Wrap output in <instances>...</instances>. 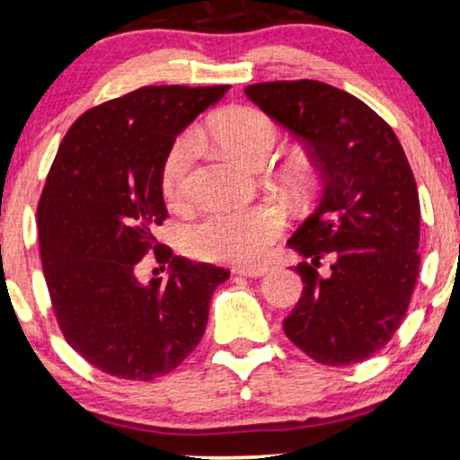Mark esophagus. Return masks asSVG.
Returning a JSON list of instances; mask_svg holds the SVG:
<instances>
[{"label": "esophagus", "instance_id": "esophagus-1", "mask_svg": "<svg viewBox=\"0 0 460 460\" xmlns=\"http://www.w3.org/2000/svg\"><path fill=\"white\" fill-rule=\"evenodd\" d=\"M269 270V266H239V269H234V273L243 277H262Z\"/></svg>", "mask_w": 460, "mask_h": 460}]
</instances>
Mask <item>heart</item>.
Returning <instances> with one entry per match:
<instances>
[{
    "label": "heart",
    "instance_id": "b5f03b06",
    "mask_svg": "<svg viewBox=\"0 0 460 460\" xmlns=\"http://www.w3.org/2000/svg\"><path fill=\"white\" fill-rule=\"evenodd\" d=\"M207 136L228 155L247 166H260L275 151L279 128L266 112L252 106H236L211 119ZM196 157V138L191 134L170 146L162 164L164 198L181 207L190 196V170ZM311 179V166L296 160L283 168V181L303 187ZM286 228V213L279 204L262 202L249 208H219L191 221L183 230V247L191 256L219 262L256 264Z\"/></svg>",
    "mask_w": 460,
    "mask_h": 460
}]
</instances>
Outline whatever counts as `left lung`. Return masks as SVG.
<instances>
[{
  "mask_svg": "<svg viewBox=\"0 0 460 460\" xmlns=\"http://www.w3.org/2000/svg\"><path fill=\"white\" fill-rule=\"evenodd\" d=\"M247 98L305 143L322 198L288 245L303 296L288 339L331 367L371 358L399 331L420 269V200L393 128L348 92L320 81L249 84ZM332 273H316L321 260Z\"/></svg>",
  "mask_w": 460,
  "mask_h": 460,
  "instance_id": "left-lung-1",
  "label": "left lung"
}]
</instances>
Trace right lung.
I'll return each mask as SVG.
<instances>
[{
    "label": "right lung",
    "mask_w": 460,
    "mask_h": 460,
    "mask_svg": "<svg viewBox=\"0 0 460 460\" xmlns=\"http://www.w3.org/2000/svg\"><path fill=\"white\" fill-rule=\"evenodd\" d=\"M230 84H153L83 112L61 140L38 202L50 303L66 341L121 379L162 377L200 343L230 270L172 256L153 236L168 217L162 164L177 136ZM149 251L166 282L137 281Z\"/></svg>",
    "instance_id": "right-lung-1"
}]
</instances>
